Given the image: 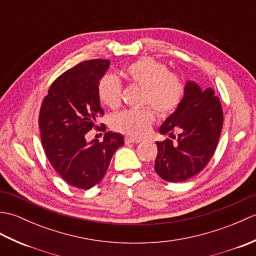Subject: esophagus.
Returning a JSON list of instances; mask_svg holds the SVG:
<instances>
[{
  "label": "esophagus",
  "mask_w": 256,
  "mask_h": 256,
  "mask_svg": "<svg viewBox=\"0 0 256 256\" xmlns=\"http://www.w3.org/2000/svg\"><path fill=\"white\" fill-rule=\"evenodd\" d=\"M140 138H132V136H126L125 138V143L126 144H130V143H140Z\"/></svg>",
  "instance_id": "34e87169"
}]
</instances>
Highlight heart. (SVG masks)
I'll return each mask as SVG.
<instances>
[{"instance_id":"heart-1","label":"heart","mask_w":256,"mask_h":256,"mask_svg":"<svg viewBox=\"0 0 256 256\" xmlns=\"http://www.w3.org/2000/svg\"><path fill=\"white\" fill-rule=\"evenodd\" d=\"M124 76L131 82L144 88L143 104H152L160 116L174 112L180 104L184 86L178 74L170 72L165 64L152 58H142L130 64ZM99 99L110 108H116L122 101V84L113 74L103 77L98 88ZM155 111L152 106L130 108L113 116L112 128L132 136H143L150 131L155 121Z\"/></svg>"}]
</instances>
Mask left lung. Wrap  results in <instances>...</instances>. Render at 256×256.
I'll list each match as a JSON object with an SVG mask.
<instances>
[{"instance_id":"1","label":"left lung","mask_w":256,"mask_h":256,"mask_svg":"<svg viewBox=\"0 0 256 256\" xmlns=\"http://www.w3.org/2000/svg\"><path fill=\"white\" fill-rule=\"evenodd\" d=\"M224 112L212 88L202 90L187 81L184 98L174 113L160 125V133L167 138L156 142L154 170L170 182H180L196 176L208 164L220 138ZM177 130V137L173 132Z\"/></svg>"}]
</instances>
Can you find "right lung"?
Instances as JSON below:
<instances>
[{"instance_id": "1", "label": "right lung", "mask_w": 256, "mask_h": 256, "mask_svg": "<svg viewBox=\"0 0 256 256\" xmlns=\"http://www.w3.org/2000/svg\"><path fill=\"white\" fill-rule=\"evenodd\" d=\"M108 67V59L78 64L54 81L42 103L38 122L45 154L64 180L79 189L99 184L124 145V138L114 132H106L102 142L86 140L103 116L98 88ZM98 130L104 132L106 125Z\"/></svg>"}]
</instances>
